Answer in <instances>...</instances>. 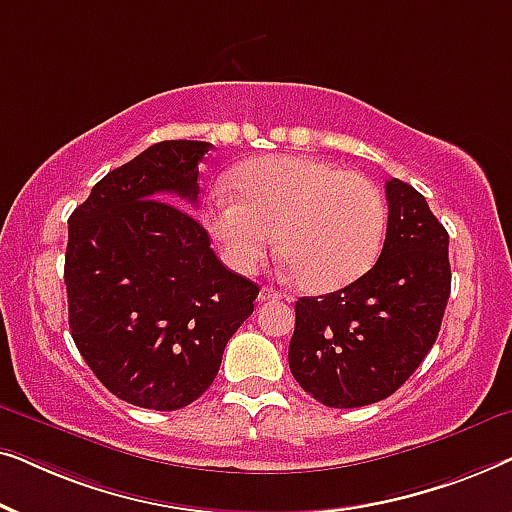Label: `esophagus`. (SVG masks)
<instances>
[{
  "label": "esophagus",
  "instance_id": "1",
  "mask_svg": "<svg viewBox=\"0 0 512 512\" xmlns=\"http://www.w3.org/2000/svg\"><path fill=\"white\" fill-rule=\"evenodd\" d=\"M270 300H291L286 293H279L275 289H261L258 291V303H270Z\"/></svg>",
  "mask_w": 512,
  "mask_h": 512
}]
</instances>
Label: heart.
<instances>
[{
  "label": "heart",
  "mask_w": 512,
  "mask_h": 512,
  "mask_svg": "<svg viewBox=\"0 0 512 512\" xmlns=\"http://www.w3.org/2000/svg\"><path fill=\"white\" fill-rule=\"evenodd\" d=\"M209 195L205 223L230 268L249 275L279 244L307 291L352 284L380 251L387 209L373 181L326 160L265 156Z\"/></svg>",
  "instance_id": "obj_1"
}]
</instances>
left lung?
<instances>
[{
	"instance_id": "obj_1",
	"label": "left lung",
	"mask_w": 512,
	"mask_h": 512,
	"mask_svg": "<svg viewBox=\"0 0 512 512\" xmlns=\"http://www.w3.org/2000/svg\"><path fill=\"white\" fill-rule=\"evenodd\" d=\"M382 254L345 289L296 303L289 366L328 408H361L394 394L438 338L450 298V235L424 195L387 181Z\"/></svg>"
}]
</instances>
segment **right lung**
<instances>
[{
  "mask_svg": "<svg viewBox=\"0 0 512 512\" xmlns=\"http://www.w3.org/2000/svg\"><path fill=\"white\" fill-rule=\"evenodd\" d=\"M209 149L153 144L69 216V331L97 380L137 408L179 410L205 394L254 312L258 286L228 270L198 219L173 205H198Z\"/></svg>",
  "mask_w": 512,
  "mask_h": 512,
  "instance_id": "1",
  "label": "right lung"
}]
</instances>
